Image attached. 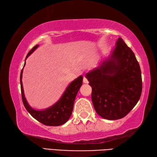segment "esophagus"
Masks as SVG:
<instances>
[{
    "label": "esophagus",
    "instance_id": "1",
    "mask_svg": "<svg viewBox=\"0 0 157 157\" xmlns=\"http://www.w3.org/2000/svg\"><path fill=\"white\" fill-rule=\"evenodd\" d=\"M83 82H84V84H88L89 83L88 79H87L86 78H85L84 76V78H83Z\"/></svg>",
    "mask_w": 157,
    "mask_h": 157
}]
</instances>
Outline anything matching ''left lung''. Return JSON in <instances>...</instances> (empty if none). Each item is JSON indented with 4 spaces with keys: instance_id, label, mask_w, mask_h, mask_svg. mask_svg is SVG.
I'll return each instance as SVG.
<instances>
[{
    "instance_id": "obj_1",
    "label": "left lung",
    "mask_w": 157,
    "mask_h": 157,
    "mask_svg": "<svg viewBox=\"0 0 157 157\" xmlns=\"http://www.w3.org/2000/svg\"><path fill=\"white\" fill-rule=\"evenodd\" d=\"M95 111L107 120L125 116L139 100L142 78L134 53L122 38L99 66L86 73Z\"/></svg>"
}]
</instances>
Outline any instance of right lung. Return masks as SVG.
Returning <instances> with one entry per match:
<instances>
[{
    "instance_id": "right-lung-1",
    "label": "right lung",
    "mask_w": 157,
    "mask_h": 157,
    "mask_svg": "<svg viewBox=\"0 0 157 157\" xmlns=\"http://www.w3.org/2000/svg\"><path fill=\"white\" fill-rule=\"evenodd\" d=\"M38 47L39 45H36L33 48V49L28 52L26 56L25 60ZM25 65V62L23 67ZM23 71V68L21 70L20 75L21 95H22V100L24 107L30 113V115L36 121L48 126H59L66 123L70 118L71 113H72L74 101H75L77 94L82 84V79H83L82 76H79L75 80L71 82L67 86V88L66 89L65 91L63 92L60 99L51 107L45 109L36 110L29 105L25 97L22 82Z\"/></svg>"
}]
</instances>
